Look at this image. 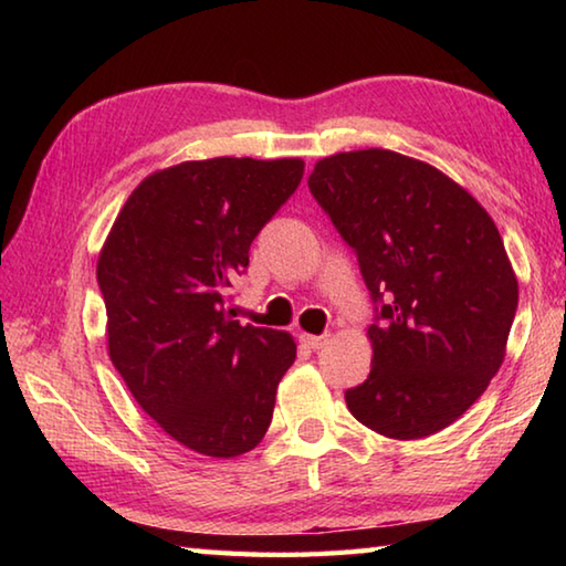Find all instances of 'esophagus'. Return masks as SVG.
<instances>
[{
    "label": "esophagus",
    "mask_w": 566,
    "mask_h": 566,
    "mask_svg": "<svg viewBox=\"0 0 566 566\" xmlns=\"http://www.w3.org/2000/svg\"><path fill=\"white\" fill-rule=\"evenodd\" d=\"M329 342V334H302V344L304 347H310V349H322L324 344Z\"/></svg>",
    "instance_id": "obj_1"
}]
</instances>
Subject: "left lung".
Listing matches in <instances>:
<instances>
[{
    "label": "left lung",
    "instance_id": "obj_1",
    "mask_svg": "<svg viewBox=\"0 0 566 566\" xmlns=\"http://www.w3.org/2000/svg\"><path fill=\"white\" fill-rule=\"evenodd\" d=\"M310 191L357 254L375 302V357L344 391L364 427L421 439L452 424L502 367L520 290L484 207L389 149L317 161Z\"/></svg>",
    "mask_w": 566,
    "mask_h": 566
}]
</instances>
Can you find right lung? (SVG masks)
Masks as SVG:
<instances>
[{"label": "right lung", "instance_id": "1", "mask_svg": "<svg viewBox=\"0 0 566 566\" xmlns=\"http://www.w3.org/2000/svg\"><path fill=\"white\" fill-rule=\"evenodd\" d=\"M302 177V159L185 161L142 181L104 242L109 359L137 405L199 454L239 457L270 429L296 344L242 327L224 304Z\"/></svg>", "mask_w": 566, "mask_h": 566}]
</instances>
